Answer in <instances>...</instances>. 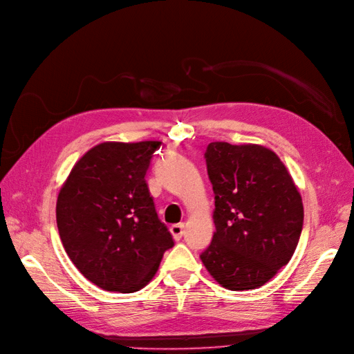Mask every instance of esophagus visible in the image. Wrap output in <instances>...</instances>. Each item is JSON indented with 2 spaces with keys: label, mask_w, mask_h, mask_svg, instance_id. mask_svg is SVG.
<instances>
[{
  "label": "esophagus",
  "mask_w": 354,
  "mask_h": 354,
  "mask_svg": "<svg viewBox=\"0 0 354 354\" xmlns=\"http://www.w3.org/2000/svg\"><path fill=\"white\" fill-rule=\"evenodd\" d=\"M184 232H185V225L184 223H178V225H174L172 227H170V233H172V236H174L175 241H180Z\"/></svg>",
  "instance_id": "esophagus-1"
}]
</instances>
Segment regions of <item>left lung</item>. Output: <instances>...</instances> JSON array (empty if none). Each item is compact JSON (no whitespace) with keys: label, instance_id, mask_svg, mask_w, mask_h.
<instances>
[{"label":"left lung","instance_id":"left-lung-1","mask_svg":"<svg viewBox=\"0 0 354 354\" xmlns=\"http://www.w3.org/2000/svg\"><path fill=\"white\" fill-rule=\"evenodd\" d=\"M204 159L214 191L216 232L200 258L226 289H257L295 254L304 226L302 197L267 147L216 141Z\"/></svg>","mask_w":354,"mask_h":354}]
</instances>
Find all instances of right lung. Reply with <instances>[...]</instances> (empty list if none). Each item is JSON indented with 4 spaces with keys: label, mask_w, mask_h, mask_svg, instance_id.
Masks as SVG:
<instances>
[{
    "label": "right lung",
    "mask_w": 354,
    "mask_h": 354,
    "mask_svg": "<svg viewBox=\"0 0 354 354\" xmlns=\"http://www.w3.org/2000/svg\"><path fill=\"white\" fill-rule=\"evenodd\" d=\"M160 141L102 142L73 167L57 200L64 250L100 289L134 293L174 246L156 213L146 174Z\"/></svg>",
    "instance_id": "1"
}]
</instances>
